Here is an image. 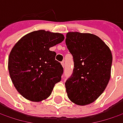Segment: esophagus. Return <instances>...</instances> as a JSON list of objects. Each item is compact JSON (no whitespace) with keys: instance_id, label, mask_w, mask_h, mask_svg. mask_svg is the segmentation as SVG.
Masks as SVG:
<instances>
[{"instance_id":"1","label":"esophagus","mask_w":123,"mask_h":123,"mask_svg":"<svg viewBox=\"0 0 123 123\" xmlns=\"http://www.w3.org/2000/svg\"><path fill=\"white\" fill-rule=\"evenodd\" d=\"M61 65H62V66L63 67H65V62L64 61L61 62Z\"/></svg>"}]
</instances>
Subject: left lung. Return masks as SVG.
<instances>
[{"label": "left lung", "instance_id": "1", "mask_svg": "<svg viewBox=\"0 0 123 123\" xmlns=\"http://www.w3.org/2000/svg\"><path fill=\"white\" fill-rule=\"evenodd\" d=\"M65 43L74 63L72 76L65 82L67 96L78 105L90 104L110 81L111 50L99 37L88 33L68 32Z\"/></svg>", "mask_w": 123, "mask_h": 123}]
</instances>
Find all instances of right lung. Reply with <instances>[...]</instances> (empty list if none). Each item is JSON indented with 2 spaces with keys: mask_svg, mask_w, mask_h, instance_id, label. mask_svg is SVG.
Segmentation results:
<instances>
[{
  "mask_svg": "<svg viewBox=\"0 0 123 123\" xmlns=\"http://www.w3.org/2000/svg\"><path fill=\"white\" fill-rule=\"evenodd\" d=\"M62 34L38 30L24 36L9 54L8 69L14 87L24 98L40 102L47 98L63 73L49 48L61 43Z\"/></svg>",
  "mask_w": 123,
  "mask_h": 123,
  "instance_id": "obj_1",
  "label": "right lung"
}]
</instances>
